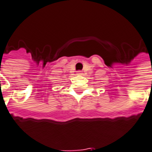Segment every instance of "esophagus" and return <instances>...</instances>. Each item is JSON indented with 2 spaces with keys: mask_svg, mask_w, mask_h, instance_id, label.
Instances as JSON below:
<instances>
[{
  "mask_svg": "<svg viewBox=\"0 0 152 152\" xmlns=\"http://www.w3.org/2000/svg\"><path fill=\"white\" fill-rule=\"evenodd\" d=\"M77 75H78V76H80V75H82L83 74V72L82 71H78V72H77Z\"/></svg>",
  "mask_w": 152,
  "mask_h": 152,
  "instance_id": "obj_1",
  "label": "esophagus"
}]
</instances>
